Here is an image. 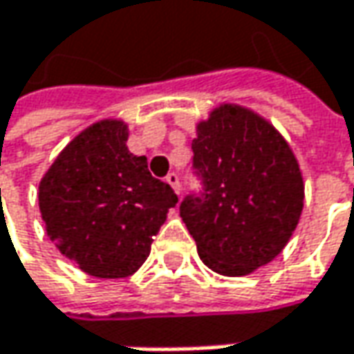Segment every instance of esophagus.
<instances>
[{
	"instance_id": "obj_1",
	"label": "esophagus",
	"mask_w": 354,
	"mask_h": 354,
	"mask_svg": "<svg viewBox=\"0 0 354 354\" xmlns=\"http://www.w3.org/2000/svg\"><path fill=\"white\" fill-rule=\"evenodd\" d=\"M165 181H167L169 185L173 187V191H175L177 195L181 193V185H179V175H177V173H169L167 177H165Z\"/></svg>"
}]
</instances>
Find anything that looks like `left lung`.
<instances>
[{
  "instance_id": "left-lung-1",
  "label": "left lung",
  "mask_w": 354,
  "mask_h": 354,
  "mask_svg": "<svg viewBox=\"0 0 354 354\" xmlns=\"http://www.w3.org/2000/svg\"><path fill=\"white\" fill-rule=\"evenodd\" d=\"M193 167L203 193L179 207L205 265L243 277L271 263L297 229L305 185L285 137L255 111L223 103L197 123Z\"/></svg>"
}]
</instances>
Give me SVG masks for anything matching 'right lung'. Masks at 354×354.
<instances>
[{
	"mask_svg": "<svg viewBox=\"0 0 354 354\" xmlns=\"http://www.w3.org/2000/svg\"><path fill=\"white\" fill-rule=\"evenodd\" d=\"M121 119H101L75 135L39 181L45 231L59 253L99 279L133 274L177 205L175 191L151 177L147 157L127 149Z\"/></svg>",
	"mask_w": 354,
	"mask_h": 354,
	"instance_id": "obj_1",
	"label": "right lung"
}]
</instances>
